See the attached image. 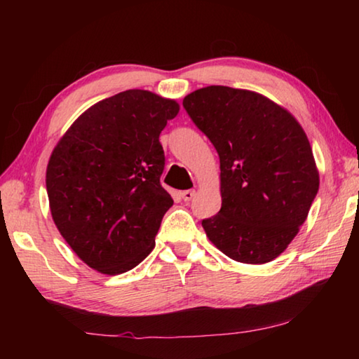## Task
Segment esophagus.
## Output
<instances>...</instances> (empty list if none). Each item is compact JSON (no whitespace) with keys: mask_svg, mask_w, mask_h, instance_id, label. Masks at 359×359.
<instances>
[{"mask_svg":"<svg viewBox=\"0 0 359 359\" xmlns=\"http://www.w3.org/2000/svg\"><path fill=\"white\" fill-rule=\"evenodd\" d=\"M194 194H196V191L194 190H185L184 193H182V199H184V201H191V199L194 198Z\"/></svg>","mask_w":359,"mask_h":359,"instance_id":"34e87169","label":"esophagus"}]
</instances>
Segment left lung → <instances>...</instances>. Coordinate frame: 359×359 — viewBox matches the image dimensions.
<instances>
[{"mask_svg":"<svg viewBox=\"0 0 359 359\" xmlns=\"http://www.w3.org/2000/svg\"><path fill=\"white\" fill-rule=\"evenodd\" d=\"M184 107L220 156L222 209L203 220L231 259L264 264L287 250L317 196L311 142L293 115L252 90L210 85Z\"/></svg>","mask_w":359,"mask_h":359,"instance_id":"left-lung-1","label":"left lung"}]
</instances>
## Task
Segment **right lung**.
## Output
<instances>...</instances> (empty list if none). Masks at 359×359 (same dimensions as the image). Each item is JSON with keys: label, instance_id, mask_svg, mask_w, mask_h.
I'll return each mask as SVG.
<instances>
[{"label": "right lung", "instance_id": "1", "mask_svg": "<svg viewBox=\"0 0 359 359\" xmlns=\"http://www.w3.org/2000/svg\"><path fill=\"white\" fill-rule=\"evenodd\" d=\"M179 109L149 90H126L79 115L52 150L46 187L53 223L101 274H123L154 250L174 204L160 184V133Z\"/></svg>", "mask_w": 359, "mask_h": 359}]
</instances>
